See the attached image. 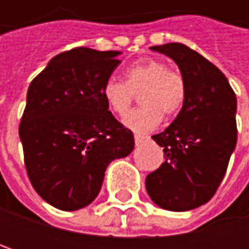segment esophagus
Wrapping results in <instances>:
<instances>
[{"mask_svg":"<svg viewBox=\"0 0 249 249\" xmlns=\"http://www.w3.org/2000/svg\"><path fill=\"white\" fill-rule=\"evenodd\" d=\"M134 140H135V144H137V145H140V144H142L144 141H148V140H150V137H147V135H135V137H134Z\"/></svg>","mask_w":249,"mask_h":249,"instance_id":"1","label":"esophagus"}]
</instances>
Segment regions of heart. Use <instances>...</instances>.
I'll list each match as a JSON object with an SVG mask.
<instances>
[{
	"label": "heart",
	"instance_id": "b5f03b06",
	"mask_svg": "<svg viewBox=\"0 0 249 249\" xmlns=\"http://www.w3.org/2000/svg\"><path fill=\"white\" fill-rule=\"evenodd\" d=\"M125 80L109 79L102 86V98L107 107L120 117L129 111L134 93L140 92L141 108L132 111L124 124L134 132H148L157 128L163 114L173 117L184 105L187 89L183 75L169 69L157 59H142L129 65L124 72Z\"/></svg>",
	"mask_w": 249,
	"mask_h": 249
}]
</instances>
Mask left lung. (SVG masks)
<instances>
[{
  "label": "left lung",
  "instance_id": "1",
  "mask_svg": "<svg viewBox=\"0 0 249 249\" xmlns=\"http://www.w3.org/2000/svg\"><path fill=\"white\" fill-rule=\"evenodd\" d=\"M177 65L186 101L163 132L151 138L164 161L145 178L151 200L161 209L186 212L212 199L236 145V96L226 76L208 59L180 43L153 46Z\"/></svg>",
  "mask_w": 249,
  "mask_h": 249
}]
</instances>
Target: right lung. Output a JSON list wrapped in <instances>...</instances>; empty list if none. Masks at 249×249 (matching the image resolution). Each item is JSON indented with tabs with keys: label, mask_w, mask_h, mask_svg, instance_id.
I'll list each match as a JSON object with an SVG mask.
<instances>
[{
	"label": "right lung",
	"mask_w": 249,
	"mask_h": 249,
	"mask_svg": "<svg viewBox=\"0 0 249 249\" xmlns=\"http://www.w3.org/2000/svg\"><path fill=\"white\" fill-rule=\"evenodd\" d=\"M121 52L76 47L33 79L20 124L34 190L60 211H79L101 192L107 167L134 150L132 132L102 98Z\"/></svg>",
	"instance_id": "1"
}]
</instances>
